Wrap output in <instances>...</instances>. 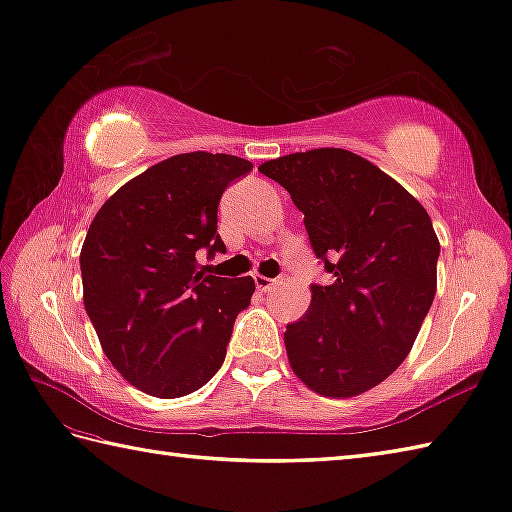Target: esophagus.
Wrapping results in <instances>:
<instances>
[{"label":"esophagus","mask_w":512,"mask_h":512,"mask_svg":"<svg viewBox=\"0 0 512 512\" xmlns=\"http://www.w3.org/2000/svg\"><path fill=\"white\" fill-rule=\"evenodd\" d=\"M254 283H256V287L260 289V291H269L271 289V285H274V280L271 278H265V276H254Z\"/></svg>","instance_id":"34e87169"}]
</instances>
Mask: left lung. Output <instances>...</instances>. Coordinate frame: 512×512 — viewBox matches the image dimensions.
<instances>
[{
  "label": "left lung",
  "mask_w": 512,
  "mask_h": 512,
  "mask_svg": "<svg viewBox=\"0 0 512 512\" xmlns=\"http://www.w3.org/2000/svg\"><path fill=\"white\" fill-rule=\"evenodd\" d=\"M305 214L309 243L331 274L285 331L291 369L311 391L351 398L409 356L437 289V241L424 207L362 156L296 152L258 168Z\"/></svg>",
  "instance_id": "8db88e82"
}]
</instances>
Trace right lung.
<instances>
[{"label": "right lung", "mask_w": 512, "mask_h": 512, "mask_svg": "<svg viewBox=\"0 0 512 512\" xmlns=\"http://www.w3.org/2000/svg\"><path fill=\"white\" fill-rule=\"evenodd\" d=\"M252 168L232 154H176L119 187L92 221L79 256L83 305L132 387L181 398L221 369L256 285L207 276L196 254H225L218 203Z\"/></svg>", "instance_id": "obj_1"}]
</instances>
